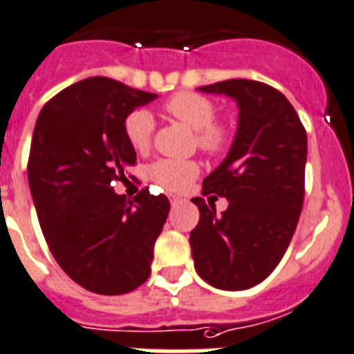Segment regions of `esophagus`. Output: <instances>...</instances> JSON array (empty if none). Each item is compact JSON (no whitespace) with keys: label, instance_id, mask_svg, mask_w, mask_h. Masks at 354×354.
I'll use <instances>...</instances> for the list:
<instances>
[{"label":"esophagus","instance_id":"34e87169","mask_svg":"<svg viewBox=\"0 0 354 354\" xmlns=\"http://www.w3.org/2000/svg\"><path fill=\"white\" fill-rule=\"evenodd\" d=\"M170 203H171V207H175V205H179L180 203V198L170 196Z\"/></svg>","mask_w":354,"mask_h":354}]
</instances>
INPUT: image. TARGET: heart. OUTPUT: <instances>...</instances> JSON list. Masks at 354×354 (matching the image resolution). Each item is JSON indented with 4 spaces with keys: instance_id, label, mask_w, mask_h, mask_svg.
<instances>
[{
    "instance_id": "b5f03b06",
    "label": "heart",
    "mask_w": 354,
    "mask_h": 354,
    "mask_svg": "<svg viewBox=\"0 0 354 354\" xmlns=\"http://www.w3.org/2000/svg\"><path fill=\"white\" fill-rule=\"evenodd\" d=\"M165 111L175 120L196 130V144L205 154L217 156L230 147L233 130L225 121L215 120V104L194 92H179L165 102ZM123 132L136 151L149 147L154 132V118L147 109H133L123 121ZM198 163L193 160L163 158L147 167V177L167 191H183L196 179Z\"/></svg>"
}]
</instances>
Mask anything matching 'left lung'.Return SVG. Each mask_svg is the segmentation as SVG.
<instances>
[{"label":"left lung","mask_w":354,"mask_h":354,"mask_svg":"<svg viewBox=\"0 0 354 354\" xmlns=\"http://www.w3.org/2000/svg\"><path fill=\"white\" fill-rule=\"evenodd\" d=\"M238 104V130L221 165L203 180V196L230 201L215 215L193 198L200 222L189 243L198 274L221 290H247L266 280L290 245L304 203L308 136L287 97L254 80L200 86ZM212 198V196H210Z\"/></svg>","instance_id":"left-lung-1"}]
</instances>
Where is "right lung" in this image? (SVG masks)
<instances>
[{
    "mask_svg": "<svg viewBox=\"0 0 354 354\" xmlns=\"http://www.w3.org/2000/svg\"><path fill=\"white\" fill-rule=\"evenodd\" d=\"M156 97L93 76L52 97L36 120L28 177L39 225L64 272L93 294H129L151 274L170 201L149 187L127 200L113 186L137 160L124 118Z\"/></svg>",
    "mask_w": 354,
    "mask_h": 354,
    "instance_id": "1",
    "label": "right lung"
}]
</instances>
